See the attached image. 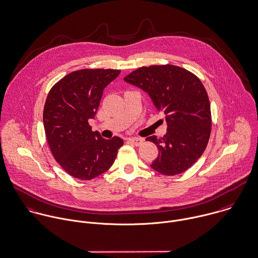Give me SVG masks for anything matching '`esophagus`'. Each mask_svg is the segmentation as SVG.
<instances>
[{"label": "esophagus", "mask_w": 258, "mask_h": 258, "mask_svg": "<svg viewBox=\"0 0 258 258\" xmlns=\"http://www.w3.org/2000/svg\"><path fill=\"white\" fill-rule=\"evenodd\" d=\"M129 142H130V143H132V144H133V145H135V146H139V145H141V144L144 142V140H143L142 138L132 137V138H129Z\"/></svg>", "instance_id": "esophagus-1"}]
</instances>
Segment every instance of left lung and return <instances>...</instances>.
<instances>
[{
	"instance_id": "8db88e82",
	"label": "left lung",
	"mask_w": 258,
	"mask_h": 258,
	"mask_svg": "<svg viewBox=\"0 0 258 258\" xmlns=\"http://www.w3.org/2000/svg\"><path fill=\"white\" fill-rule=\"evenodd\" d=\"M124 80L146 92L165 116L166 134L146 138L159 151L151 168L168 176L190 168L203 154L211 131L210 103L201 81L173 65L141 67Z\"/></svg>"
}]
</instances>
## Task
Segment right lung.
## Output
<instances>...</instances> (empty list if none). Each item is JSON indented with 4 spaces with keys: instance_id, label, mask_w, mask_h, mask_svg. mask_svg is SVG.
<instances>
[{
    "instance_id": "obj_1",
    "label": "right lung",
    "mask_w": 258,
    "mask_h": 258,
    "mask_svg": "<svg viewBox=\"0 0 258 258\" xmlns=\"http://www.w3.org/2000/svg\"><path fill=\"white\" fill-rule=\"evenodd\" d=\"M120 70L83 69L61 79L48 94L43 121L52 154L71 176L91 180L114 163L123 140L101 137L88 121L94 119L103 91Z\"/></svg>"
}]
</instances>
